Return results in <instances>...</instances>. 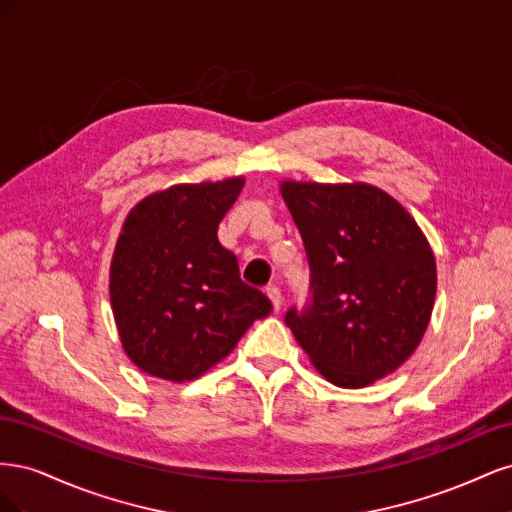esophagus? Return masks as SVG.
Wrapping results in <instances>:
<instances>
[{
	"label": "esophagus",
	"mask_w": 512,
	"mask_h": 512,
	"mask_svg": "<svg viewBox=\"0 0 512 512\" xmlns=\"http://www.w3.org/2000/svg\"><path fill=\"white\" fill-rule=\"evenodd\" d=\"M267 297L271 299V303H273V307H275V312H280L282 301H284V297H282V290L277 288V286H269V288H267Z\"/></svg>",
	"instance_id": "1"
}]
</instances>
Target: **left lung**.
I'll use <instances>...</instances> for the list:
<instances>
[{
  "mask_svg": "<svg viewBox=\"0 0 512 512\" xmlns=\"http://www.w3.org/2000/svg\"><path fill=\"white\" fill-rule=\"evenodd\" d=\"M282 196L305 245L309 299L286 324L329 382L361 389L421 344L436 260L412 215L365 183H292Z\"/></svg>",
  "mask_w": 512,
  "mask_h": 512,
  "instance_id": "1",
  "label": "left lung"
}]
</instances>
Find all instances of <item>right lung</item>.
Masks as SVG:
<instances>
[{
  "label": "right lung",
  "mask_w": 512,
  "mask_h": 512,
  "mask_svg": "<svg viewBox=\"0 0 512 512\" xmlns=\"http://www.w3.org/2000/svg\"><path fill=\"white\" fill-rule=\"evenodd\" d=\"M243 179L173 185L128 215L111 265V303L126 354L147 374L203 376L273 309L218 241Z\"/></svg>",
  "instance_id": "obj_1"
}]
</instances>
